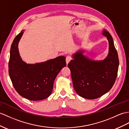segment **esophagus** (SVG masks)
Returning a JSON list of instances; mask_svg holds the SVG:
<instances>
[{"mask_svg": "<svg viewBox=\"0 0 129 129\" xmlns=\"http://www.w3.org/2000/svg\"><path fill=\"white\" fill-rule=\"evenodd\" d=\"M72 59V58L71 56H67L66 57V64L67 65L68 64V63L71 61V60Z\"/></svg>", "mask_w": 129, "mask_h": 129, "instance_id": "esophagus-1", "label": "esophagus"}]
</instances>
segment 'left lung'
<instances>
[{"mask_svg":"<svg viewBox=\"0 0 129 129\" xmlns=\"http://www.w3.org/2000/svg\"><path fill=\"white\" fill-rule=\"evenodd\" d=\"M102 33L109 44L108 54L104 59H91L84 55L82 49L72 55L73 59L68 64L75 91L86 99H95L108 92L117 76L119 58L113 40L106 29Z\"/></svg>","mask_w":129,"mask_h":129,"instance_id":"left-lung-1","label":"left lung"}]
</instances>
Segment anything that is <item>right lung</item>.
<instances>
[{
    "mask_svg": "<svg viewBox=\"0 0 129 129\" xmlns=\"http://www.w3.org/2000/svg\"><path fill=\"white\" fill-rule=\"evenodd\" d=\"M23 30L15 38L12 43L9 62V73L16 91L31 101L45 99L51 95L56 77L66 67V57L58 56L45 62L27 64L22 59L18 43Z\"/></svg>",
    "mask_w": 129,
    "mask_h": 129,
    "instance_id": "right-lung-1",
    "label": "right lung"
}]
</instances>
